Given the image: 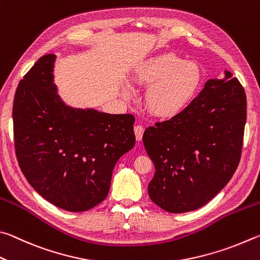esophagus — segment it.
<instances>
[{"label": "esophagus", "instance_id": "1", "mask_svg": "<svg viewBox=\"0 0 260 260\" xmlns=\"http://www.w3.org/2000/svg\"><path fill=\"white\" fill-rule=\"evenodd\" d=\"M135 135H136V139L140 142L143 139V134H144V127L142 125H136L135 126Z\"/></svg>", "mask_w": 260, "mask_h": 260}]
</instances>
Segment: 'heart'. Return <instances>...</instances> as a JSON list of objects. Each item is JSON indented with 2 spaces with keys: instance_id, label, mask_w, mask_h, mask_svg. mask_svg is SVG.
Instances as JSON below:
<instances>
[{
  "instance_id": "1",
  "label": "heart",
  "mask_w": 260,
  "mask_h": 260,
  "mask_svg": "<svg viewBox=\"0 0 260 260\" xmlns=\"http://www.w3.org/2000/svg\"><path fill=\"white\" fill-rule=\"evenodd\" d=\"M134 81L148 88L145 104L153 115L169 118L178 115L193 102L202 82V71L195 61L174 52L147 58L136 68ZM125 98L134 95L130 85L123 89Z\"/></svg>"
}]
</instances>
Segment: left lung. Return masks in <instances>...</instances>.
<instances>
[{"label":"left lung","instance_id":"left-lung-1","mask_svg":"<svg viewBox=\"0 0 260 260\" xmlns=\"http://www.w3.org/2000/svg\"><path fill=\"white\" fill-rule=\"evenodd\" d=\"M247 121L243 86L226 71L209 80L178 115L148 126L144 146L155 167L148 195L163 210L193 211L213 199L233 177Z\"/></svg>","mask_w":260,"mask_h":260}]
</instances>
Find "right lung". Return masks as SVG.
Returning <instances> with one entry per match:
<instances>
[{
	"label": "right lung",
	"instance_id": "right-lung-1",
	"mask_svg": "<svg viewBox=\"0 0 260 260\" xmlns=\"http://www.w3.org/2000/svg\"><path fill=\"white\" fill-rule=\"evenodd\" d=\"M54 60V54H44L18 84L16 155L41 197L82 212L106 199L117 160L135 146V116L66 106L53 83Z\"/></svg>",
	"mask_w": 260,
	"mask_h": 260
}]
</instances>
